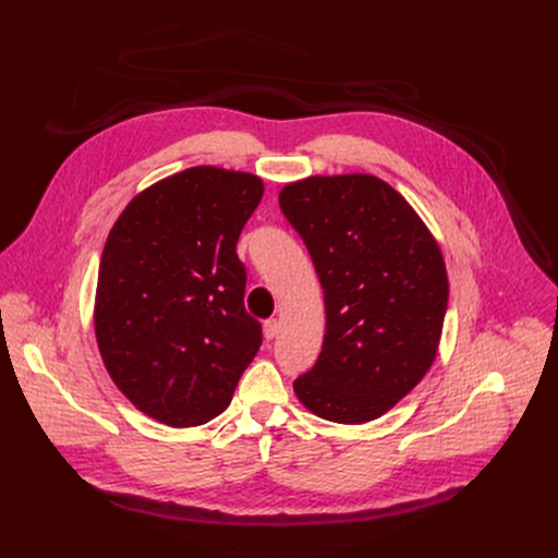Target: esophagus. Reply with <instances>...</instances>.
<instances>
[{"label":"esophagus","mask_w":558,"mask_h":558,"mask_svg":"<svg viewBox=\"0 0 558 558\" xmlns=\"http://www.w3.org/2000/svg\"><path fill=\"white\" fill-rule=\"evenodd\" d=\"M279 329H281L279 320H265V325H263V336H265V340H275V338L279 336Z\"/></svg>","instance_id":"esophagus-1"}]
</instances>
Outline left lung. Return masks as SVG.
Instances as JSON below:
<instances>
[{"mask_svg":"<svg viewBox=\"0 0 558 558\" xmlns=\"http://www.w3.org/2000/svg\"><path fill=\"white\" fill-rule=\"evenodd\" d=\"M320 277L323 352L293 388L340 424L381 417L432 367L449 283L436 238L392 185L373 174L308 177L279 193Z\"/></svg>","mask_w":558,"mask_h":558,"instance_id":"left-lung-1","label":"left lung"}]
</instances>
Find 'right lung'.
I'll return each instance as SVG.
<instances>
[{
	"instance_id": "right-lung-1",
	"label": "right lung",
	"mask_w": 558,
	"mask_h": 558,
	"mask_svg": "<svg viewBox=\"0 0 558 558\" xmlns=\"http://www.w3.org/2000/svg\"><path fill=\"white\" fill-rule=\"evenodd\" d=\"M260 197L256 174L189 168L138 193L106 238L99 354L129 402L168 427L220 415L260 348L235 254Z\"/></svg>"
}]
</instances>
